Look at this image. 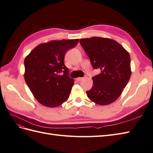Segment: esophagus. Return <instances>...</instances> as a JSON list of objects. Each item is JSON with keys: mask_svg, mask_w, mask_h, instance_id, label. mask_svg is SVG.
<instances>
[{"mask_svg": "<svg viewBox=\"0 0 153 153\" xmlns=\"http://www.w3.org/2000/svg\"><path fill=\"white\" fill-rule=\"evenodd\" d=\"M83 79V77H77V78H76V80L77 81H81Z\"/></svg>", "mask_w": 153, "mask_h": 153, "instance_id": "esophagus-1", "label": "esophagus"}]
</instances>
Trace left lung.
Returning <instances> with one entry per match:
<instances>
[{
    "label": "left lung",
    "mask_w": 153,
    "mask_h": 153,
    "mask_svg": "<svg viewBox=\"0 0 153 153\" xmlns=\"http://www.w3.org/2000/svg\"><path fill=\"white\" fill-rule=\"evenodd\" d=\"M80 44L94 69L101 73L92 77L88 98L100 105H109L121 94L131 76V57L120 43L109 38L81 39Z\"/></svg>",
    "instance_id": "obj_1"
}]
</instances>
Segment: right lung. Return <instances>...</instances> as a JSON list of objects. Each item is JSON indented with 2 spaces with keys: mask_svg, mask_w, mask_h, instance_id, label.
I'll list each match as a JSON object with an SVG mask.
<instances>
[{
  "mask_svg": "<svg viewBox=\"0 0 153 153\" xmlns=\"http://www.w3.org/2000/svg\"><path fill=\"white\" fill-rule=\"evenodd\" d=\"M78 42L79 39L41 43L25 57V81L35 98L43 106L57 107L68 99L74 80L68 76L65 56ZM61 72L64 74L60 75Z\"/></svg>",
  "mask_w": 153,
  "mask_h": 153,
  "instance_id": "1",
  "label": "right lung"
}]
</instances>
